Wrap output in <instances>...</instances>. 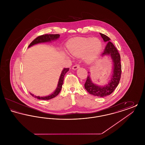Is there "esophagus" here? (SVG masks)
I'll return each instance as SVG.
<instances>
[{
    "mask_svg": "<svg viewBox=\"0 0 145 145\" xmlns=\"http://www.w3.org/2000/svg\"><path fill=\"white\" fill-rule=\"evenodd\" d=\"M79 67H80V66H79V65L76 64V65H74V66H73L72 69H78V68H79Z\"/></svg>",
    "mask_w": 145,
    "mask_h": 145,
    "instance_id": "1",
    "label": "esophagus"
}]
</instances>
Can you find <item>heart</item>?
<instances>
[{"instance_id":"1","label":"heart","mask_w":145,"mask_h":145,"mask_svg":"<svg viewBox=\"0 0 145 145\" xmlns=\"http://www.w3.org/2000/svg\"><path fill=\"white\" fill-rule=\"evenodd\" d=\"M102 43L98 39H78L69 42L67 49L69 53L75 56L84 55L86 62H93L101 53Z\"/></svg>"}]
</instances>
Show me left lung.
<instances>
[{
	"label": "left lung",
	"mask_w": 145,
	"mask_h": 145,
	"mask_svg": "<svg viewBox=\"0 0 145 145\" xmlns=\"http://www.w3.org/2000/svg\"><path fill=\"white\" fill-rule=\"evenodd\" d=\"M104 41L106 42L107 44L102 53L104 55H110L114 62V70L112 77L109 83L104 86H99L94 84L91 82L90 75L87 77L84 86L87 91L92 95L96 96L104 97L110 95L116 88L121 78L122 72V66L121 64V56L116 48L110 42V39L106 35L100 33ZM90 72H88V74Z\"/></svg>",
	"instance_id": "obj_1"
}]
</instances>
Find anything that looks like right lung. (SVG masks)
<instances>
[{
    "instance_id": "add662e5",
    "label": "right lung",
    "mask_w": 145,
    "mask_h": 145,
    "mask_svg": "<svg viewBox=\"0 0 145 145\" xmlns=\"http://www.w3.org/2000/svg\"><path fill=\"white\" fill-rule=\"evenodd\" d=\"M60 37L59 34H44L42 35L41 36H39L37 37L35 39H34L33 41L31 42V43L29 44L28 47H30L34 44L40 43H43V42H50L51 41H53L57 39ZM69 71V68H65L64 69L62 70L61 74L60 76L59 82H58V85L57 86V88L55 91L52 93V95L46 97H39L36 96L30 93V95L33 97H34L35 98H37L38 99H42V100H49L52 98H54L60 92V91L62 89V85L63 82V79H64V76L66 74V73Z\"/></svg>"
}]
</instances>
